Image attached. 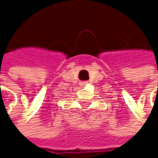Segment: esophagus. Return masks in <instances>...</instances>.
Wrapping results in <instances>:
<instances>
[{
  "mask_svg": "<svg viewBox=\"0 0 158 158\" xmlns=\"http://www.w3.org/2000/svg\"><path fill=\"white\" fill-rule=\"evenodd\" d=\"M87 83H88L87 81H81V82H80V84H81V87L85 86V85H86Z\"/></svg>",
  "mask_w": 158,
  "mask_h": 158,
  "instance_id": "1",
  "label": "esophagus"
}]
</instances>
